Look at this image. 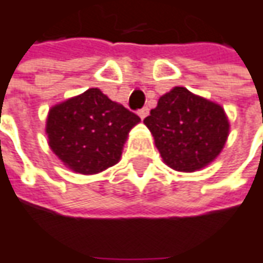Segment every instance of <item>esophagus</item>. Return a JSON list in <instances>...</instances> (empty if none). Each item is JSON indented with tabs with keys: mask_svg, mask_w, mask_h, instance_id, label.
Segmentation results:
<instances>
[{
	"mask_svg": "<svg viewBox=\"0 0 263 263\" xmlns=\"http://www.w3.org/2000/svg\"><path fill=\"white\" fill-rule=\"evenodd\" d=\"M137 114L140 116V119H144V117H147V114H149V108L147 107L140 108V110L137 111Z\"/></svg>",
	"mask_w": 263,
	"mask_h": 263,
	"instance_id": "1",
	"label": "esophagus"
}]
</instances>
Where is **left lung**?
I'll return each mask as SVG.
<instances>
[{
    "instance_id": "8db88e82",
    "label": "left lung",
    "mask_w": 263,
    "mask_h": 263,
    "mask_svg": "<svg viewBox=\"0 0 263 263\" xmlns=\"http://www.w3.org/2000/svg\"><path fill=\"white\" fill-rule=\"evenodd\" d=\"M163 162L177 172H195L212 163L225 146L229 121L222 106L184 87L163 94L144 119Z\"/></svg>"
}]
</instances>
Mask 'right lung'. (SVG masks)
I'll list each match as a JSON object with an SVG mask.
<instances>
[{
    "label": "right lung",
    "instance_id": "obj_1",
    "mask_svg": "<svg viewBox=\"0 0 263 263\" xmlns=\"http://www.w3.org/2000/svg\"><path fill=\"white\" fill-rule=\"evenodd\" d=\"M139 121L137 114L99 88H88L50 108L45 133L51 150L68 169L94 175L120 160L128 132Z\"/></svg>",
    "mask_w": 263,
    "mask_h": 263
}]
</instances>
